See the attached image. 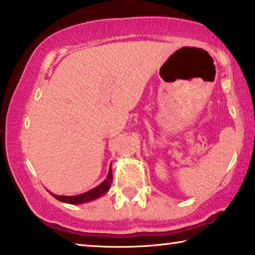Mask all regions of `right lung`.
<instances>
[{
  "mask_svg": "<svg viewBox=\"0 0 255 255\" xmlns=\"http://www.w3.org/2000/svg\"><path fill=\"white\" fill-rule=\"evenodd\" d=\"M111 183H112V169H111V166H110L109 174L108 176H106V180L103 182V183L98 185V187L89 190L88 192L81 193V195H78V196H57L55 193H51V192L50 193L54 198L58 199L59 201H63V203L78 205V204L88 203V201L100 198L101 196H103L104 193L108 192V190L110 189V187H111Z\"/></svg>",
  "mask_w": 255,
  "mask_h": 255,
  "instance_id": "right-lung-1",
  "label": "right lung"
}]
</instances>
